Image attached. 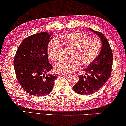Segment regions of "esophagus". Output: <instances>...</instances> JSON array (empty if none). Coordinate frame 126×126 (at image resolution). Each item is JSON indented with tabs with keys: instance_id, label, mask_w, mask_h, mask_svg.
<instances>
[{
	"instance_id": "34e87169",
	"label": "esophagus",
	"mask_w": 126,
	"mask_h": 126,
	"mask_svg": "<svg viewBox=\"0 0 126 126\" xmlns=\"http://www.w3.org/2000/svg\"><path fill=\"white\" fill-rule=\"evenodd\" d=\"M59 74L61 75V76H67L68 74L66 73H60Z\"/></svg>"
}]
</instances>
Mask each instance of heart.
Here are the masks:
<instances>
[{"mask_svg":"<svg viewBox=\"0 0 126 126\" xmlns=\"http://www.w3.org/2000/svg\"><path fill=\"white\" fill-rule=\"evenodd\" d=\"M62 42L73 48L70 59H63L56 66L59 72L70 73L79 70L81 64L88 67L98 56L101 48L99 39L90 37L83 32L76 31L65 34L61 38ZM47 55L52 61L56 62L60 60L62 45L58 38L50 41L47 46Z\"/></svg>","mask_w":126,"mask_h":126,"instance_id":"obj_1","label":"heart"}]
</instances>
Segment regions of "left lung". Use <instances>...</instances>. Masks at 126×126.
Masks as SVG:
<instances>
[{
	"label": "left lung",
	"mask_w": 126,
	"mask_h": 126,
	"mask_svg": "<svg viewBox=\"0 0 126 126\" xmlns=\"http://www.w3.org/2000/svg\"><path fill=\"white\" fill-rule=\"evenodd\" d=\"M91 30L101 38L102 47L95 61L85 69V75L79 76V81L73 86L75 92L84 95L94 93L105 84L112 73L113 58L112 49L104 35Z\"/></svg>",
	"instance_id": "left-lung-1"
}]
</instances>
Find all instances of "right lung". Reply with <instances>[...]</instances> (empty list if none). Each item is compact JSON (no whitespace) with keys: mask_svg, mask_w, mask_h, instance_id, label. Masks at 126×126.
I'll list each match as a JSON object with an SVG mask.
<instances>
[{"mask_svg":"<svg viewBox=\"0 0 126 126\" xmlns=\"http://www.w3.org/2000/svg\"><path fill=\"white\" fill-rule=\"evenodd\" d=\"M51 35L43 32L28 36L21 43L14 56L18 82L24 90L35 96L49 94L58 77L49 73L53 68L47 50Z\"/></svg>","mask_w":126,"mask_h":126,"instance_id":"add662e5","label":"right lung"}]
</instances>
